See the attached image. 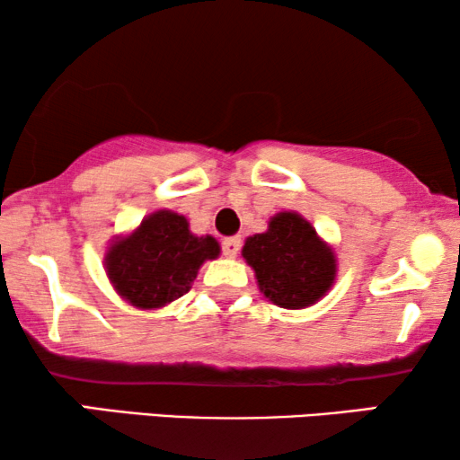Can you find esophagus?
<instances>
[{"label": "esophagus", "instance_id": "34e87169", "mask_svg": "<svg viewBox=\"0 0 460 460\" xmlns=\"http://www.w3.org/2000/svg\"><path fill=\"white\" fill-rule=\"evenodd\" d=\"M241 236H228L222 241V251L226 257H236L238 251H241Z\"/></svg>", "mask_w": 460, "mask_h": 460}]
</instances>
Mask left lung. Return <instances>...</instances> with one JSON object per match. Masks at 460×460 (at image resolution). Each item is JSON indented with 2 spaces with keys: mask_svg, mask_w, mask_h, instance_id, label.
Segmentation results:
<instances>
[{
  "mask_svg": "<svg viewBox=\"0 0 460 460\" xmlns=\"http://www.w3.org/2000/svg\"><path fill=\"white\" fill-rule=\"evenodd\" d=\"M244 261L257 287L274 305L304 310L331 291L337 276L335 251L295 211H280L268 230L244 241Z\"/></svg>",
  "mask_w": 460,
  "mask_h": 460,
  "instance_id": "8db88e82",
  "label": "left lung"
}]
</instances>
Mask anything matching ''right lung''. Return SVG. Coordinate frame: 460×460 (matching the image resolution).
Wrapping results in <instances>:
<instances>
[{"label":"right lung","mask_w":460,"mask_h":460,"mask_svg":"<svg viewBox=\"0 0 460 460\" xmlns=\"http://www.w3.org/2000/svg\"><path fill=\"white\" fill-rule=\"evenodd\" d=\"M219 255L213 236H197L180 213H150L128 236L106 251L104 268L111 285L140 310H156L192 288L200 266Z\"/></svg>","instance_id":"add662e5"}]
</instances>
